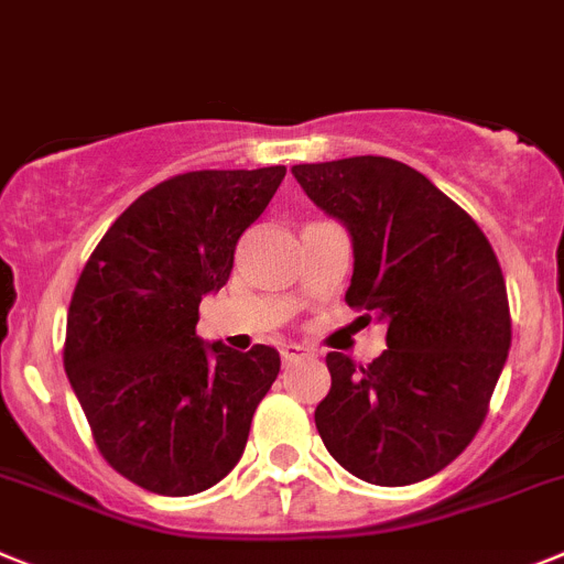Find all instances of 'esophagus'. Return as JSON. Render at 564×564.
I'll list each match as a JSON object with an SVG mask.
<instances>
[{
  "mask_svg": "<svg viewBox=\"0 0 564 564\" xmlns=\"http://www.w3.org/2000/svg\"><path fill=\"white\" fill-rule=\"evenodd\" d=\"M308 357H314L312 348H303V345H297V343H283L281 345L283 362H297V359H308Z\"/></svg>",
  "mask_w": 564,
  "mask_h": 564,
  "instance_id": "1",
  "label": "esophagus"
}]
</instances>
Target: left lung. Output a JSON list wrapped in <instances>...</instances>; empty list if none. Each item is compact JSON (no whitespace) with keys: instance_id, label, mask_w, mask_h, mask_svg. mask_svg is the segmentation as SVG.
I'll list each match as a JSON object with an SVG mask.
<instances>
[{"instance_id":"obj_1","label":"left lung","mask_w":564,"mask_h":564,"mask_svg":"<svg viewBox=\"0 0 564 564\" xmlns=\"http://www.w3.org/2000/svg\"><path fill=\"white\" fill-rule=\"evenodd\" d=\"M292 174L351 232L345 303L388 319V348L370 365L326 357L319 438L359 480L419 484L453 464L489 413L511 345L500 261L469 213L404 162L348 156Z\"/></svg>"}]
</instances>
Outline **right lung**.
<instances>
[{
	"label": "right lung",
	"mask_w": 564,
	"mask_h": 564,
	"mask_svg": "<svg viewBox=\"0 0 564 564\" xmlns=\"http://www.w3.org/2000/svg\"><path fill=\"white\" fill-rule=\"evenodd\" d=\"M283 165L187 171L131 202L86 261L67 314L64 368L100 455L154 495L187 497L238 464L252 413L281 370L196 337L202 294L232 272Z\"/></svg>",
	"instance_id": "add662e5"
}]
</instances>
